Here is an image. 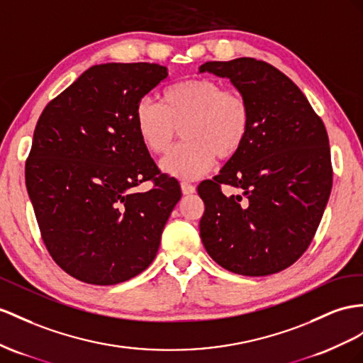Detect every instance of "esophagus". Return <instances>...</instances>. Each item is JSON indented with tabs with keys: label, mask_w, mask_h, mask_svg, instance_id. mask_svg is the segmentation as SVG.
Instances as JSON below:
<instances>
[{
	"label": "esophagus",
	"mask_w": 363,
	"mask_h": 363,
	"mask_svg": "<svg viewBox=\"0 0 363 363\" xmlns=\"http://www.w3.org/2000/svg\"><path fill=\"white\" fill-rule=\"evenodd\" d=\"M181 190H182L184 194H191V193L196 191V187H194L193 184H190L187 181H182L181 182Z\"/></svg>",
	"instance_id": "esophagus-1"
}]
</instances>
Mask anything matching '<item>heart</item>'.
Here are the masks:
<instances>
[{"mask_svg": "<svg viewBox=\"0 0 363 363\" xmlns=\"http://www.w3.org/2000/svg\"><path fill=\"white\" fill-rule=\"evenodd\" d=\"M133 118L139 141L153 155L169 150L182 128L185 143L174 147L161 167L176 178L194 179L215 165L216 156L228 160L242 148L252 110L240 91L210 78H189L165 89L161 104L143 98Z\"/></svg>", "mask_w": 363, "mask_h": 363, "instance_id": "b5f03b06", "label": "heart"}]
</instances>
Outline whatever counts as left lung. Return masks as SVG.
<instances>
[{
    "instance_id": "left-lung-1",
    "label": "left lung",
    "mask_w": 363,
    "mask_h": 363,
    "mask_svg": "<svg viewBox=\"0 0 363 363\" xmlns=\"http://www.w3.org/2000/svg\"><path fill=\"white\" fill-rule=\"evenodd\" d=\"M199 72L228 78L247 98L252 123L242 148L199 184L201 239L231 273L285 270L310 247L333 187L328 135L301 89L261 60L210 61ZM241 190L225 197L221 185Z\"/></svg>"
}]
</instances>
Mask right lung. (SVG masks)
Wrapping results in <instances>:
<instances>
[{
	"instance_id": "1",
	"label": "right lung",
	"mask_w": 363,
	"mask_h": 363,
	"mask_svg": "<svg viewBox=\"0 0 363 363\" xmlns=\"http://www.w3.org/2000/svg\"><path fill=\"white\" fill-rule=\"evenodd\" d=\"M169 72L150 62L93 66L36 123L26 187L43 242L81 282L115 285L153 262L178 181L160 172L135 127V108ZM152 180L139 194L134 187Z\"/></svg>"
}]
</instances>
